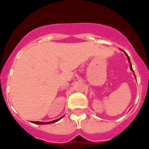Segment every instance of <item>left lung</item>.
<instances>
[{"mask_svg":"<svg viewBox=\"0 0 149 149\" xmlns=\"http://www.w3.org/2000/svg\"><path fill=\"white\" fill-rule=\"evenodd\" d=\"M126 55H127V58H128V61H129V62H130V63H131V61H130V58H129V56H127V53H126ZM130 66H131V70H132V63H131V65H130Z\"/></svg>","mask_w":149,"mask_h":149,"instance_id":"1","label":"left lung"}]
</instances>
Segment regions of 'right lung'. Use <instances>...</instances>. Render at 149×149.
Returning <instances> with one entry per match:
<instances>
[{
	"label": "right lung",
	"mask_w": 149,
	"mask_h": 149,
	"mask_svg": "<svg viewBox=\"0 0 149 149\" xmlns=\"http://www.w3.org/2000/svg\"><path fill=\"white\" fill-rule=\"evenodd\" d=\"M62 117V118H63ZM60 119V118H59ZM59 119H57V120H52V121H49V122H39V121H34V124H36V125H48V124H52V123H55L56 121H58Z\"/></svg>",
	"instance_id": "obj_1"
}]
</instances>
